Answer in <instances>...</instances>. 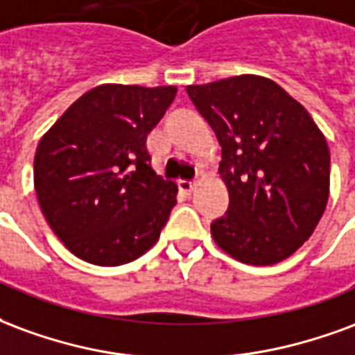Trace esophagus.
<instances>
[{
  "label": "esophagus",
  "mask_w": 355,
  "mask_h": 355,
  "mask_svg": "<svg viewBox=\"0 0 355 355\" xmlns=\"http://www.w3.org/2000/svg\"><path fill=\"white\" fill-rule=\"evenodd\" d=\"M178 185H180L181 193H185V195H191V193H193V189H195V181L180 180V181H178Z\"/></svg>",
  "instance_id": "obj_1"
}]
</instances>
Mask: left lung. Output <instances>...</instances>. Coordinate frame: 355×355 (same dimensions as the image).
<instances>
[{
    "mask_svg": "<svg viewBox=\"0 0 355 355\" xmlns=\"http://www.w3.org/2000/svg\"><path fill=\"white\" fill-rule=\"evenodd\" d=\"M191 102L221 146L229 208L216 244L248 265H274L301 248L329 198L327 141L309 111L266 77L191 85Z\"/></svg>",
    "mask_w": 355,
    "mask_h": 355,
    "instance_id": "left-lung-1",
    "label": "left lung"
}]
</instances>
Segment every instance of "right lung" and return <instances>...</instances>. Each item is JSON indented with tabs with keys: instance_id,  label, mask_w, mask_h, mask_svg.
Returning a JSON list of instances; mask_svg holds the SVG:
<instances>
[{
	"instance_id": "add662e5",
	"label": "right lung",
	"mask_w": 355,
	"mask_h": 355,
	"mask_svg": "<svg viewBox=\"0 0 355 355\" xmlns=\"http://www.w3.org/2000/svg\"><path fill=\"white\" fill-rule=\"evenodd\" d=\"M175 87L100 85L41 138L33 183L54 234L79 259L117 266L155 245L178 187L151 168L147 134Z\"/></svg>"
}]
</instances>
